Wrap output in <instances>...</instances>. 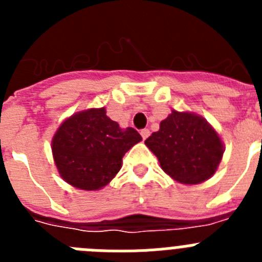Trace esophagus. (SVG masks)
I'll return each mask as SVG.
<instances>
[{"label":"esophagus","mask_w":262,"mask_h":262,"mask_svg":"<svg viewBox=\"0 0 262 262\" xmlns=\"http://www.w3.org/2000/svg\"><path fill=\"white\" fill-rule=\"evenodd\" d=\"M140 135H142V138L145 140V139H147L148 136H149V129H148V128H143L142 131H140Z\"/></svg>","instance_id":"34e87169"}]
</instances>
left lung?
Masks as SVG:
<instances>
[{"label":"left lung","mask_w":262,"mask_h":262,"mask_svg":"<svg viewBox=\"0 0 262 262\" xmlns=\"http://www.w3.org/2000/svg\"><path fill=\"white\" fill-rule=\"evenodd\" d=\"M144 143L156 155L164 172L186 185L211 177L223 156L221 138L203 118L176 110Z\"/></svg>","instance_id":"left-lung-1"}]
</instances>
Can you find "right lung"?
I'll return each instance as SVG.
<instances>
[{"instance_id":"add662e5","label":"right lung","mask_w":262,"mask_h":262,"mask_svg":"<svg viewBox=\"0 0 262 262\" xmlns=\"http://www.w3.org/2000/svg\"><path fill=\"white\" fill-rule=\"evenodd\" d=\"M142 140L133 127L120 128L106 115L105 107L72 115L52 139L57 170L69 185L98 190L119 172L122 159Z\"/></svg>"}]
</instances>
